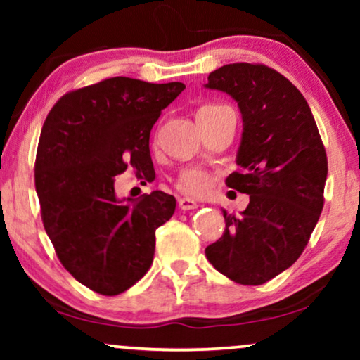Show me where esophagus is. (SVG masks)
<instances>
[{"mask_svg":"<svg viewBox=\"0 0 360 360\" xmlns=\"http://www.w3.org/2000/svg\"><path fill=\"white\" fill-rule=\"evenodd\" d=\"M179 208L184 210V211L196 210V208H198V203H196V201L191 200V198H180L179 200Z\"/></svg>","mask_w":360,"mask_h":360,"instance_id":"obj_1","label":"esophagus"}]
</instances>
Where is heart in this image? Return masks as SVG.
Segmentation results:
<instances>
[{
	"label": "heart",
	"instance_id": "b5f03b06",
	"mask_svg": "<svg viewBox=\"0 0 360 360\" xmlns=\"http://www.w3.org/2000/svg\"><path fill=\"white\" fill-rule=\"evenodd\" d=\"M221 105H205L201 106L196 116L205 115V112L213 111L216 108H219ZM176 188H179L181 193L191 195V196H198L203 195L206 190L210 188V176L205 170L198 169V167H186L176 176Z\"/></svg>",
	"mask_w": 360,
	"mask_h": 360
}]
</instances>
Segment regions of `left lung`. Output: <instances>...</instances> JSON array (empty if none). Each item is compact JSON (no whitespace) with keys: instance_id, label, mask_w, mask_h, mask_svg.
Returning a JSON list of instances; mask_svg holds the SVG:
<instances>
[{"instance_id":"1","label":"left lung","mask_w":360,"mask_h":360,"mask_svg":"<svg viewBox=\"0 0 360 360\" xmlns=\"http://www.w3.org/2000/svg\"><path fill=\"white\" fill-rule=\"evenodd\" d=\"M211 90L228 93L243 115V139L226 185L249 195L240 214L223 210L224 233L206 259L240 285L277 277L307 248L324 205L328 157L307 100L288 78L262 63L211 72Z\"/></svg>"}]
</instances>
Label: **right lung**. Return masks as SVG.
Returning a JSON list of instances; mask_svg holds the SVG:
<instances>
[{
    "mask_svg": "<svg viewBox=\"0 0 360 360\" xmlns=\"http://www.w3.org/2000/svg\"><path fill=\"white\" fill-rule=\"evenodd\" d=\"M185 85L112 77L68 91L46 117L36 155V191L49 239L63 267L93 292L115 297L150 269L155 229L174 214L164 191L117 200L127 165L155 176L150 129Z\"/></svg>",
    "mask_w": 360,
    "mask_h": 360,
    "instance_id": "add662e5",
    "label": "right lung"
}]
</instances>
